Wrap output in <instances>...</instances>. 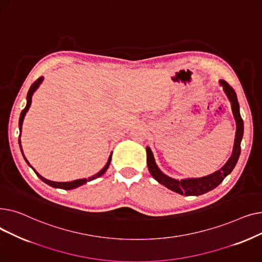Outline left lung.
Listing matches in <instances>:
<instances>
[{"mask_svg": "<svg viewBox=\"0 0 262 262\" xmlns=\"http://www.w3.org/2000/svg\"><path fill=\"white\" fill-rule=\"evenodd\" d=\"M219 84L223 87V91L226 94L228 101L230 102L231 112L236 121V135L235 142H233L232 147V153L229 159L226 161V163L221 169L207 176L196 178H184V180L181 181L175 180V178L164 174L158 168L152 149L149 148V146H146V162L150 175H152L159 184L176 192V193L192 196H198L204 193H207V192L213 190L223 182L224 178L231 173V171L236 167V164L238 162L241 153V141L243 137L244 126L243 120L240 115V107L237 99V94L235 90H233L225 80H219Z\"/></svg>", "mask_w": 262, "mask_h": 262, "instance_id": "8db88e82", "label": "left lung"}]
</instances>
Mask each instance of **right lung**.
Here are the masks:
<instances>
[{"label":"right lung","mask_w":262,"mask_h":262,"mask_svg":"<svg viewBox=\"0 0 262 262\" xmlns=\"http://www.w3.org/2000/svg\"><path fill=\"white\" fill-rule=\"evenodd\" d=\"M43 81V77H39L34 84L31 86V88H30V90H29V92H27V96H26V106H25V108L22 110V113H21V115H20V119H19V129H20V133L22 132V124H23V120H24V117H25V115H26V113L29 112V109H30V107H31V104H32V96H33V94H34V92L39 88V86H40V84L41 82ZM20 137H21V134H20V136H19V145H20V148H21V152H22V155H23V157H24V160L26 161V163L29 164V166L34 170V172L37 174V176L40 178L41 181H42L43 183H46V184H48L49 186H51V187H53V188H58V189H64V190H71V189H75V188H77V187H79V186H81V185H84V184H86L87 182H91V181H93V180H95V178H98V177H100V176H102L106 171H107V169H108V167H109V164H110V161H112V156H113V153L109 155V158H108V160H107V163L105 164V167L100 171V172H98L96 174H94V175H92L91 177H88V178H81V180H75V181H72V182H64V183H62V182H53V181H49V180H47V178H45V177H42L41 176L32 166L30 164V162L27 161V159L25 158V156H24V154H23V150H22V146H21V140H20Z\"/></svg>","instance_id":"1"}]
</instances>
